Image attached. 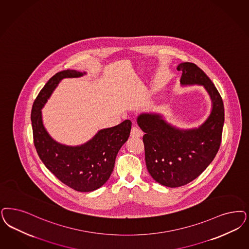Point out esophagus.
Here are the masks:
<instances>
[{
    "label": "esophagus",
    "instance_id": "esophagus-1",
    "mask_svg": "<svg viewBox=\"0 0 249 249\" xmlns=\"http://www.w3.org/2000/svg\"><path fill=\"white\" fill-rule=\"evenodd\" d=\"M130 136L133 138H138L142 136V131L137 127H133L130 131Z\"/></svg>",
    "mask_w": 249,
    "mask_h": 249
}]
</instances>
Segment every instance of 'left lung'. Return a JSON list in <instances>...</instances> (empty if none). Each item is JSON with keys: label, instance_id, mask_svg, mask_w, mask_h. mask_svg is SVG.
<instances>
[{"label": "left lung", "instance_id": "1", "mask_svg": "<svg viewBox=\"0 0 249 249\" xmlns=\"http://www.w3.org/2000/svg\"><path fill=\"white\" fill-rule=\"evenodd\" d=\"M178 70L182 71L181 85L205 87L213 109L197 129H178L158 114L138 117V125L145 133L142 141L147 170L156 182L169 188L187 185L213 162L222 142L224 122L222 96L205 72L191 62L180 63Z\"/></svg>", "mask_w": 249, "mask_h": 249}]
</instances>
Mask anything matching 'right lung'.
I'll return each mask as SVG.
<instances>
[{
  "mask_svg": "<svg viewBox=\"0 0 249 249\" xmlns=\"http://www.w3.org/2000/svg\"><path fill=\"white\" fill-rule=\"evenodd\" d=\"M86 72L62 71L53 75L35 99L31 121L34 145L40 160L63 184L80 192L99 189L108 180L116 156L129 136L131 121L99 130L94 137L81 146L60 144L45 129L41 108L63 78L80 77Z\"/></svg>",
  "mask_w": 249,
  "mask_h": 249,
  "instance_id": "obj_1",
  "label": "right lung"
}]
</instances>
